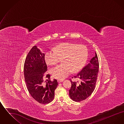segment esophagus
I'll return each mask as SVG.
<instances>
[{
    "instance_id": "34e87169",
    "label": "esophagus",
    "mask_w": 124,
    "mask_h": 124,
    "mask_svg": "<svg viewBox=\"0 0 124 124\" xmlns=\"http://www.w3.org/2000/svg\"><path fill=\"white\" fill-rule=\"evenodd\" d=\"M58 82L59 83L62 82L63 81V80H62V79H58Z\"/></svg>"
}]
</instances>
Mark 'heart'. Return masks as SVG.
<instances>
[{"mask_svg": "<svg viewBox=\"0 0 124 124\" xmlns=\"http://www.w3.org/2000/svg\"><path fill=\"white\" fill-rule=\"evenodd\" d=\"M54 51H47L45 59L49 65H56L60 59H63L64 64L58 65L52 70L53 77L59 79H63L72 71L76 72L80 71L87 59V49L82 45L64 43L55 47Z\"/></svg>", "mask_w": 124, "mask_h": 124, "instance_id": "obj_1", "label": "heart"}]
</instances>
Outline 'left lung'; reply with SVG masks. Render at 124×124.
I'll return each mask as SVG.
<instances>
[{"instance_id": "obj_1", "label": "left lung", "mask_w": 124, "mask_h": 124, "mask_svg": "<svg viewBox=\"0 0 124 124\" xmlns=\"http://www.w3.org/2000/svg\"><path fill=\"white\" fill-rule=\"evenodd\" d=\"M99 69V63L97 54L95 52L93 57L87 65L84 67L74 78L77 81L71 79L69 96L72 100L80 102L89 97L94 90Z\"/></svg>"}]
</instances>
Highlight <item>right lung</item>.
Here are the masks:
<instances>
[{"label": "right lung", "mask_w": 124, "mask_h": 124, "mask_svg": "<svg viewBox=\"0 0 124 124\" xmlns=\"http://www.w3.org/2000/svg\"><path fill=\"white\" fill-rule=\"evenodd\" d=\"M47 65L45 54L37 46H34L28 53L24 64V77L27 88L32 97L42 104L52 102L58 83L56 79L51 80L49 74L45 75ZM45 76V77L44 76ZM47 78L44 79V77Z\"/></svg>", "instance_id": "right-lung-1"}]
</instances>
